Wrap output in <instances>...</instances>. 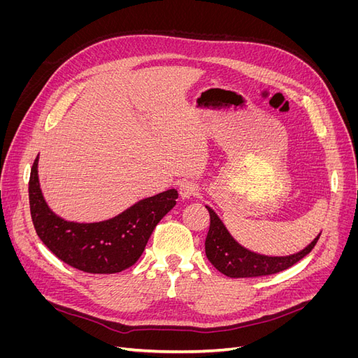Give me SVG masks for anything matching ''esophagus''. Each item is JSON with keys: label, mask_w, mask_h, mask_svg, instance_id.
Returning a JSON list of instances; mask_svg holds the SVG:
<instances>
[{"label": "esophagus", "mask_w": 358, "mask_h": 358, "mask_svg": "<svg viewBox=\"0 0 358 358\" xmlns=\"http://www.w3.org/2000/svg\"><path fill=\"white\" fill-rule=\"evenodd\" d=\"M197 192H199V188L196 183L192 182H182L179 185V194L182 199H191L194 196H197Z\"/></svg>", "instance_id": "obj_1"}]
</instances>
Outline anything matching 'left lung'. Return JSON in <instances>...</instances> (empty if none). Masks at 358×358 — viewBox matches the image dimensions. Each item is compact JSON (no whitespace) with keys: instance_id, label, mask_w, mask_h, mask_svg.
Listing matches in <instances>:
<instances>
[{"instance_id":"1","label":"left lung","mask_w":358,"mask_h":358,"mask_svg":"<svg viewBox=\"0 0 358 358\" xmlns=\"http://www.w3.org/2000/svg\"><path fill=\"white\" fill-rule=\"evenodd\" d=\"M206 209L210 215L209 233L204 242L206 257L215 268H218L221 273L229 278H255L282 272L300 262L303 257H306L321 236L320 233L306 248L291 255L270 257L257 254L234 241V237L227 230V227L212 208L206 206Z\"/></svg>"}]
</instances>
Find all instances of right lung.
<instances>
[{
	"instance_id": "1",
	"label": "right lung",
	"mask_w": 358,
	"mask_h": 358,
	"mask_svg": "<svg viewBox=\"0 0 358 358\" xmlns=\"http://www.w3.org/2000/svg\"><path fill=\"white\" fill-rule=\"evenodd\" d=\"M29 209L34 229L61 262L86 273H117L133 266L157 224L175 208L178 191L167 189L138 200L110 220L74 222L61 218L46 203L38 180V157L29 176Z\"/></svg>"
}]
</instances>
